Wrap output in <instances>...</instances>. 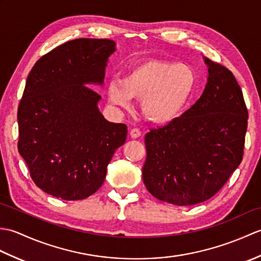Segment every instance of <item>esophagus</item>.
Returning a JSON list of instances; mask_svg holds the SVG:
<instances>
[{
  "instance_id": "esophagus-1",
  "label": "esophagus",
  "mask_w": 261,
  "mask_h": 261,
  "mask_svg": "<svg viewBox=\"0 0 261 261\" xmlns=\"http://www.w3.org/2000/svg\"><path fill=\"white\" fill-rule=\"evenodd\" d=\"M130 136H131V138H134V139H137V138H139L140 136H141V131L139 130V129H132L131 131H130Z\"/></svg>"
}]
</instances>
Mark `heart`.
I'll list each match as a JSON object with an SVG mask.
<instances>
[{"label":"heart","instance_id":"b5f03b06","mask_svg":"<svg viewBox=\"0 0 261 261\" xmlns=\"http://www.w3.org/2000/svg\"><path fill=\"white\" fill-rule=\"evenodd\" d=\"M196 86V75L190 66L149 59L131 68L121 82H111V104L127 109L131 98L140 99L143 118L154 124H166L181 114Z\"/></svg>","mask_w":261,"mask_h":261}]
</instances>
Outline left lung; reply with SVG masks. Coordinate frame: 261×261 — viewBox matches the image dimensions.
Segmentation results:
<instances>
[{
	"label": "left lung",
	"mask_w": 261,
	"mask_h": 261,
	"mask_svg": "<svg viewBox=\"0 0 261 261\" xmlns=\"http://www.w3.org/2000/svg\"><path fill=\"white\" fill-rule=\"evenodd\" d=\"M208 76L197 102L145 137L142 179L152 196L186 206L218 193L243 157L248 110L236 77L204 57Z\"/></svg>",
	"instance_id": "1"
}]
</instances>
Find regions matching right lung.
<instances>
[{
    "mask_svg": "<svg viewBox=\"0 0 261 261\" xmlns=\"http://www.w3.org/2000/svg\"><path fill=\"white\" fill-rule=\"evenodd\" d=\"M110 39H75L33 66L18 109L19 152L35 184L50 195L77 201L95 193L114 151L125 142L126 125L104 119L101 95Z\"/></svg>",
    "mask_w": 261,
    "mask_h": 261,
    "instance_id": "1",
    "label": "right lung"
}]
</instances>
